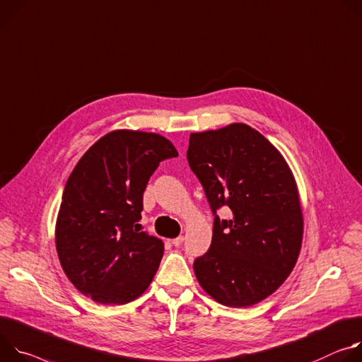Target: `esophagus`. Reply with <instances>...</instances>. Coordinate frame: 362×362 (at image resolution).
<instances>
[{"label":"esophagus","instance_id":"34e87169","mask_svg":"<svg viewBox=\"0 0 362 362\" xmlns=\"http://www.w3.org/2000/svg\"><path fill=\"white\" fill-rule=\"evenodd\" d=\"M182 242H184V235H178V237H175V238H173V240H171V243H173L175 247L181 246V245H182Z\"/></svg>","mask_w":362,"mask_h":362}]
</instances>
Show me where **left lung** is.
Wrapping results in <instances>:
<instances>
[{
	"instance_id": "left-lung-1",
	"label": "left lung",
	"mask_w": 362,
	"mask_h": 362,
	"mask_svg": "<svg viewBox=\"0 0 362 362\" xmlns=\"http://www.w3.org/2000/svg\"><path fill=\"white\" fill-rule=\"evenodd\" d=\"M187 159L214 216L210 249L194 260L198 284L230 308L259 303L285 282L302 246L303 217L286 160L245 124L191 134ZM223 206L232 210L230 221L216 216Z\"/></svg>"
}]
</instances>
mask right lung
I'll use <instances>...</instances> for the list:
<instances>
[{
    "label": "right lung",
    "mask_w": 362,
    "mask_h": 362,
    "mask_svg": "<svg viewBox=\"0 0 362 362\" xmlns=\"http://www.w3.org/2000/svg\"><path fill=\"white\" fill-rule=\"evenodd\" d=\"M175 156L164 136L115 131L80 158L56 224L57 255L78 292L103 305H124L146 291L164 245L138 224L144 191L160 160Z\"/></svg>",
    "instance_id": "obj_1"
}]
</instances>
